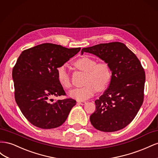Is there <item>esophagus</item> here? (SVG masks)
<instances>
[{"mask_svg": "<svg viewBox=\"0 0 158 158\" xmlns=\"http://www.w3.org/2000/svg\"><path fill=\"white\" fill-rule=\"evenodd\" d=\"M77 102L80 105H85V103H86V102H85V101H78Z\"/></svg>", "mask_w": 158, "mask_h": 158, "instance_id": "obj_1", "label": "esophagus"}]
</instances>
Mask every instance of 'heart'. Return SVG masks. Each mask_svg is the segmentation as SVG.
<instances>
[{"label": "heart", "mask_w": 158, "mask_h": 158, "mask_svg": "<svg viewBox=\"0 0 158 158\" xmlns=\"http://www.w3.org/2000/svg\"><path fill=\"white\" fill-rule=\"evenodd\" d=\"M75 66L80 70L85 73L84 76V85L83 87L71 90L70 97L78 101L88 99L97 92L102 91L109 84L111 78V73L109 64L106 62L96 63L95 60L83 57L76 60ZM57 79L62 86L64 88L71 87L70 74L66 64H63L56 69Z\"/></svg>", "instance_id": "b5f03b06"}]
</instances>
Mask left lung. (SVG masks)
Wrapping results in <instances>:
<instances>
[{
  "mask_svg": "<svg viewBox=\"0 0 158 158\" xmlns=\"http://www.w3.org/2000/svg\"><path fill=\"white\" fill-rule=\"evenodd\" d=\"M107 63L111 71L108 88L95 101L90 115L93 127L103 132L121 130L131 123L144 101L145 72L133 52L121 42L100 44L83 48Z\"/></svg>",
  "mask_w": 158,
  "mask_h": 158,
  "instance_id": "1",
  "label": "left lung"
}]
</instances>
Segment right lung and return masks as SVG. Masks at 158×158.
I'll return each instance as SVG.
<instances>
[{
  "instance_id": "obj_1",
  "label": "right lung",
  "mask_w": 158,
  "mask_h": 158,
  "mask_svg": "<svg viewBox=\"0 0 158 158\" xmlns=\"http://www.w3.org/2000/svg\"><path fill=\"white\" fill-rule=\"evenodd\" d=\"M80 49L43 44L24 50L18 57L12 70L14 96L22 114L33 125L54 128L66 120L76 102L69 98L53 102L51 99L66 95L56 69Z\"/></svg>"
}]
</instances>
